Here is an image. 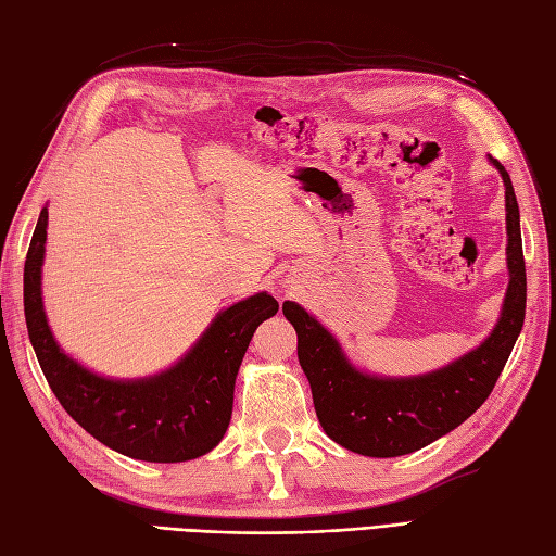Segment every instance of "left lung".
Instances as JSON below:
<instances>
[{"label": "left lung", "mask_w": 556, "mask_h": 556, "mask_svg": "<svg viewBox=\"0 0 556 556\" xmlns=\"http://www.w3.org/2000/svg\"><path fill=\"white\" fill-rule=\"evenodd\" d=\"M491 161L505 182L509 285L501 320L482 346L424 377L379 379L351 367L334 337L302 306L282 304L285 318L296 329V355L315 414L343 448L371 458L418 452L470 418L496 386L527 313V266L513 182L501 163Z\"/></svg>", "instance_id": "obj_1"}]
</instances>
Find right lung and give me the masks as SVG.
I'll return each mask as SVG.
<instances>
[{
    "instance_id": "add662e5",
    "label": "right lung",
    "mask_w": 556,
    "mask_h": 556,
    "mask_svg": "<svg viewBox=\"0 0 556 556\" xmlns=\"http://www.w3.org/2000/svg\"><path fill=\"white\" fill-rule=\"evenodd\" d=\"M47 222L43 207L25 260L23 304L39 367L63 409L98 442L138 460L179 463L215 448L231 421L238 367L254 329L276 315V299L260 292L222 311L185 359L152 379H102L58 349L43 315Z\"/></svg>"
}]
</instances>
